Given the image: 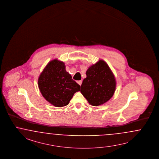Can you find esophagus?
Instances as JSON below:
<instances>
[{
  "instance_id": "1",
  "label": "esophagus",
  "mask_w": 159,
  "mask_h": 159,
  "mask_svg": "<svg viewBox=\"0 0 159 159\" xmlns=\"http://www.w3.org/2000/svg\"><path fill=\"white\" fill-rule=\"evenodd\" d=\"M77 83H78V84L81 86V84H82V81H77Z\"/></svg>"
}]
</instances>
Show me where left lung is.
<instances>
[{"instance_id":"1","label":"left lung","mask_w":159,"mask_h":159,"mask_svg":"<svg viewBox=\"0 0 159 159\" xmlns=\"http://www.w3.org/2000/svg\"><path fill=\"white\" fill-rule=\"evenodd\" d=\"M82 81L81 92L92 106H99L112 97L116 89L115 76L103 60L89 67Z\"/></svg>"}]
</instances>
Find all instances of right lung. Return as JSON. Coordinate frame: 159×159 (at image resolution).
<instances>
[{"mask_svg":"<svg viewBox=\"0 0 159 159\" xmlns=\"http://www.w3.org/2000/svg\"><path fill=\"white\" fill-rule=\"evenodd\" d=\"M43 97L56 107L67 105L80 85L66 71L65 64L57 59L48 63L38 79Z\"/></svg>","mask_w":159,"mask_h":159,"instance_id":"obj_1","label":"right lung"}]
</instances>
